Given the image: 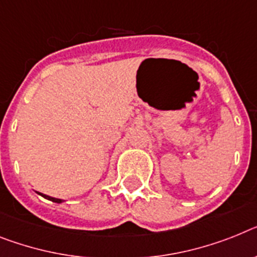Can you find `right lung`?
<instances>
[{
	"mask_svg": "<svg viewBox=\"0 0 257 257\" xmlns=\"http://www.w3.org/2000/svg\"><path fill=\"white\" fill-rule=\"evenodd\" d=\"M40 195L43 196V197H45V198H48V200H51V201H53V202H62V200H60V198H55V197H49V196H47V195H43V193H40Z\"/></svg>",
	"mask_w": 257,
	"mask_h": 257,
	"instance_id": "right-lung-1",
	"label": "right lung"
}]
</instances>
